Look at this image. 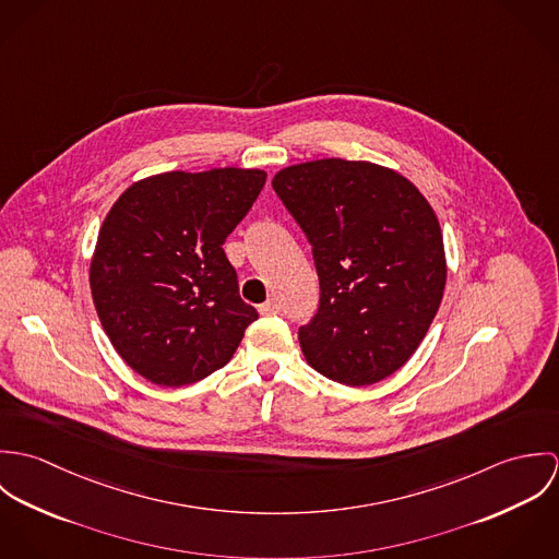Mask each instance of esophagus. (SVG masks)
Returning <instances> with one entry per match:
<instances>
[{"label":"esophagus","instance_id":"obj_1","mask_svg":"<svg viewBox=\"0 0 559 559\" xmlns=\"http://www.w3.org/2000/svg\"><path fill=\"white\" fill-rule=\"evenodd\" d=\"M280 304L275 301V299H271V301H266V304H262L260 308H258V312L262 314V317H275V314H280Z\"/></svg>","mask_w":559,"mask_h":559}]
</instances>
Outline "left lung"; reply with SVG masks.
<instances>
[{"mask_svg":"<svg viewBox=\"0 0 559 559\" xmlns=\"http://www.w3.org/2000/svg\"><path fill=\"white\" fill-rule=\"evenodd\" d=\"M273 189L312 245L320 306L299 329L322 377L364 388L400 370L443 299L448 262L430 202L400 171L370 160H306Z\"/></svg>","mask_w":559,"mask_h":559,"instance_id":"obj_1","label":"left lung"}]
</instances>
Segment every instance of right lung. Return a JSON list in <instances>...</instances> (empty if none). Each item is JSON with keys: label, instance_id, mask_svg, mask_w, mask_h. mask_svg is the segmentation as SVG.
<instances>
[{"label": "right lung", "instance_id": "add662e5", "mask_svg": "<svg viewBox=\"0 0 559 559\" xmlns=\"http://www.w3.org/2000/svg\"><path fill=\"white\" fill-rule=\"evenodd\" d=\"M264 180L255 167L163 171L109 209L90 260L92 301L116 353L146 381L206 379L258 319L222 245Z\"/></svg>", "mask_w": 559, "mask_h": 559}]
</instances>
